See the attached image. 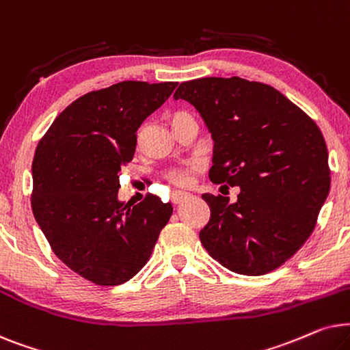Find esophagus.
<instances>
[{"mask_svg":"<svg viewBox=\"0 0 350 350\" xmlns=\"http://www.w3.org/2000/svg\"><path fill=\"white\" fill-rule=\"evenodd\" d=\"M192 197V195L190 193H185V192H174L171 195V202H172V204H180V203H184V202H187V200Z\"/></svg>","mask_w":350,"mask_h":350,"instance_id":"esophagus-1","label":"esophagus"}]
</instances>
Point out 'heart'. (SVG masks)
I'll use <instances>...</instances> for the list:
<instances>
[{
    "instance_id": "b5f03b06",
    "label": "heart",
    "mask_w": 350,
    "mask_h": 350,
    "mask_svg": "<svg viewBox=\"0 0 350 350\" xmlns=\"http://www.w3.org/2000/svg\"><path fill=\"white\" fill-rule=\"evenodd\" d=\"M171 178H172V180H174V183H178V184H185L189 180L187 172H184V171H174L171 174Z\"/></svg>"
}]
</instances>
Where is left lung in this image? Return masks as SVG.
Returning a JSON list of instances; mask_svg holds the SVG:
<instances>
[{
    "label": "left lung",
    "instance_id": "obj_1",
    "mask_svg": "<svg viewBox=\"0 0 350 350\" xmlns=\"http://www.w3.org/2000/svg\"><path fill=\"white\" fill-rule=\"evenodd\" d=\"M174 99L193 105L211 134L209 179L240 189L235 203L202 195L211 208L203 246L241 275L280 267L309 239L328 197L320 129L275 88L239 77L180 83Z\"/></svg>",
    "mask_w": 350,
    "mask_h": 350
}]
</instances>
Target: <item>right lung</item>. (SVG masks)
<instances>
[{
  "instance_id": "add662e5",
  "label": "right lung",
  "mask_w": 350,
  "mask_h": 350,
  "mask_svg": "<svg viewBox=\"0 0 350 350\" xmlns=\"http://www.w3.org/2000/svg\"><path fill=\"white\" fill-rule=\"evenodd\" d=\"M178 83L121 81L72 102L36 147L31 209L51 248L86 280L113 286L147 264L172 214L148 195L118 198L123 166L136 152V133Z\"/></svg>"
}]
</instances>
